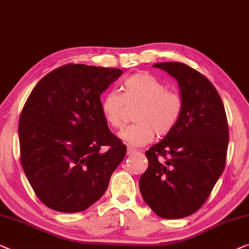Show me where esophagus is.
<instances>
[{"label":"esophagus","mask_w":249,"mask_h":249,"mask_svg":"<svg viewBox=\"0 0 249 249\" xmlns=\"http://www.w3.org/2000/svg\"><path fill=\"white\" fill-rule=\"evenodd\" d=\"M138 153V150L135 149V148H131V147H128L127 148V155L128 156H131V155Z\"/></svg>","instance_id":"esophagus-1"}]
</instances>
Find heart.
Listing matches in <instances>:
<instances>
[{"instance_id": "obj_1", "label": "heart", "mask_w": 249, "mask_h": 249, "mask_svg": "<svg viewBox=\"0 0 249 249\" xmlns=\"http://www.w3.org/2000/svg\"><path fill=\"white\" fill-rule=\"evenodd\" d=\"M121 94L107 92L101 102L104 120L110 127L120 129L124 124L128 107H138L137 124L125 128L120 138L129 146L140 147L150 142L155 135L171 133L181 120L184 101L178 91L148 73H136L125 78Z\"/></svg>"}]
</instances>
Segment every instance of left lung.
Here are the masks:
<instances>
[{"label":"left lung","instance_id":"8db88e82","mask_svg":"<svg viewBox=\"0 0 249 249\" xmlns=\"http://www.w3.org/2000/svg\"><path fill=\"white\" fill-rule=\"evenodd\" d=\"M175 78L184 101L178 124L146 151L148 168L139 179L142 199L165 219L202 207L226 165L228 121L213 84L183 63L153 65Z\"/></svg>","mask_w":249,"mask_h":249}]
</instances>
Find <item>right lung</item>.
<instances>
[{
	"instance_id": "obj_1",
	"label": "right lung",
	"mask_w": 249,
	"mask_h": 249,
	"mask_svg": "<svg viewBox=\"0 0 249 249\" xmlns=\"http://www.w3.org/2000/svg\"><path fill=\"white\" fill-rule=\"evenodd\" d=\"M121 74L119 68L67 64L42 77L29 95L19 120L21 165L39 200L53 210H86L124 160L127 147L110 131L100 100Z\"/></svg>"
}]
</instances>
